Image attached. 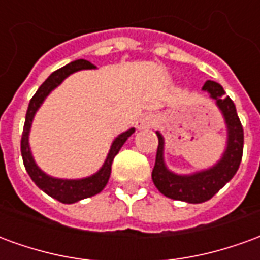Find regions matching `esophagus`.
<instances>
[{
  "instance_id": "1",
  "label": "esophagus",
  "mask_w": 260,
  "mask_h": 260,
  "mask_svg": "<svg viewBox=\"0 0 260 260\" xmlns=\"http://www.w3.org/2000/svg\"><path fill=\"white\" fill-rule=\"evenodd\" d=\"M154 124H156V118L153 114H143L138 118L136 126L138 129H149V128H153Z\"/></svg>"
}]
</instances>
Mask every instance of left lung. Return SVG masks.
Instances as JSON below:
<instances>
[{
    "label": "left lung",
    "mask_w": 260,
    "mask_h": 260,
    "mask_svg": "<svg viewBox=\"0 0 260 260\" xmlns=\"http://www.w3.org/2000/svg\"><path fill=\"white\" fill-rule=\"evenodd\" d=\"M202 90L209 93L221 111L227 126V146L223 157L213 167L188 175L175 174L164 163V138H158L156 163L152 171V180L164 196L188 203H202L216 195L237 173L244 150V129L235 110V104L217 82L206 80Z\"/></svg>",
    "instance_id": "left-lung-1"
}]
</instances>
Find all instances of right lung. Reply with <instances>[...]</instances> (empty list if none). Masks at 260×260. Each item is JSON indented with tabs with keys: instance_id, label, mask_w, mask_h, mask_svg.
Listing matches in <instances>:
<instances>
[{
	"instance_id": "add662e5",
	"label": "right lung",
	"mask_w": 260,
	"mask_h": 260,
	"mask_svg": "<svg viewBox=\"0 0 260 260\" xmlns=\"http://www.w3.org/2000/svg\"><path fill=\"white\" fill-rule=\"evenodd\" d=\"M94 68L96 67L89 61H86V59H76L74 62L62 67V68L57 69L37 89L35 96L31 97L29 107H27V113H26L25 126H23L22 141H20V152H22V158H23L26 171H27V174L30 175L31 181L42 191H44L54 199L62 202V203H75V202H79L82 199H85V198H90V196H94L99 192H102L104 189V186L107 185L108 178H110V174H111V164H113L114 157L117 156V153L119 152V149L122 147L126 139L135 132V128H131V129L125 131L121 135L117 136L114 139L111 147H110V152H108L107 158L102 166V169L99 170L96 174L90 175V177L80 178V180H62V178L50 177V175H47L44 171L39 169V166H37L35 158L31 156L30 146H29V132H30L31 122H33V118L36 115V111L40 108L43 102L46 100V97L59 83H62V80L67 76L74 74L76 71H80V69Z\"/></svg>"
}]
</instances>
